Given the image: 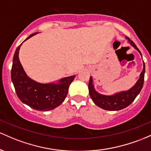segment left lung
Returning <instances> with one entry per match:
<instances>
[{"label": "left lung", "mask_w": 151, "mask_h": 151, "mask_svg": "<svg viewBox=\"0 0 151 151\" xmlns=\"http://www.w3.org/2000/svg\"><path fill=\"white\" fill-rule=\"evenodd\" d=\"M126 38L128 40V42L130 44V45L139 52L142 57L141 53H140L139 49L137 48L135 44L128 37H126ZM143 70L140 73L139 78L135 83L134 86L128 91H121V92L116 93L113 95H110V96L103 95L99 93L98 91H96L94 87L93 77L91 76L88 83L89 94L95 104L98 107L106 110V111H119V110H122L123 108L128 107L129 105L131 104V103L134 101L137 96L140 93L143 86L145 69V63H144L143 60Z\"/></svg>", "instance_id": "1"}]
</instances>
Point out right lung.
Wrapping results in <instances>:
<instances>
[{
	"mask_svg": "<svg viewBox=\"0 0 151 151\" xmlns=\"http://www.w3.org/2000/svg\"><path fill=\"white\" fill-rule=\"evenodd\" d=\"M37 33L29 35L24 41ZM23 43L16 48L11 69V81L17 96L22 103L37 111L53 110L61 105L66 98L69 86L76 75L63 78L57 82L48 83H42L33 80L25 72L18 57Z\"/></svg>",
	"mask_w": 151,
	"mask_h": 151,
	"instance_id": "add662e5",
	"label": "right lung"
}]
</instances>
